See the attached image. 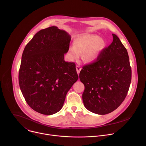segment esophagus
<instances>
[{
  "mask_svg": "<svg viewBox=\"0 0 146 146\" xmlns=\"http://www.w3.org/2000/svg\"><path fill=\"white\" fill-rule=\"evenodd\" d=\"M76 70H77V72L78 73V74L80 73V70H81V68L80 66H76Z\"/></svg>",
  "mask_w": 146,
  "mask_h": 146,
  "instance_id": "1",
  "label": "esophagus"
}]
</instances>
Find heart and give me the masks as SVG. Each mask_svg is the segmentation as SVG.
<instances>
[{
  "label": "heart",
  "mask_w": 146,
  "mask_h": 146,
  "mask_svg": "<svg viewBox=\"0 0 146 146\" xmlns=\"http://www.w3.org/2000/svg\"><path fill=\"white\" fill-rule=\"evenodd\" d=\"M106 42L99 35L82 33L73 41V47L68 50V56L72 60L77 59L81 55L82 60L86 63H92L99 57L105 49Z\"/></svg>",
  "instance_id": "1"
}]
</instances>
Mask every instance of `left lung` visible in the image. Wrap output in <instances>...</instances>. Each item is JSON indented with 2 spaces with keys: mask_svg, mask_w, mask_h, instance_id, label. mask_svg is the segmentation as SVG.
I'll return each mask as SVG.
<instances>
[{
  "mask_svg": "<svg viewBox=\"0 0 146 146\" xmlns=\"http://www.w3.org/2000/svg\"><path fill=\"white\" fill-rule=\"evenodd\" d=\"M111 44L92 64L82 67L79 77L85 89L82 100L89 111L100 115L117 109L125 98L132 70L127 49L113 34Z\"/></svg>",
  "mask_w": 146,
  "mask_h": 146,
  "instance_id": "1",
  "label": "left lung"
}]
</instances>
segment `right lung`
I'll return each mask as SVG.
<instances>
[{
    "instance_id": "right-lung-1",
    "label": "right lung",
    "mask_w": 146,
    "mask_h": 146,
    "mask_svg": "<svg viewBox=\"0 0 146 146\" xmlns=\"http://www.w3.org/2000/svg\"><path fill=\"white\" fill-rule=\"evenodd\" d=\"M70 40L69 33L53 26L38 31L24 48L19 87L28 105L40 114L58 112L78 78L75 64L64 60Z\"/></svg>"
}]
</instances>
